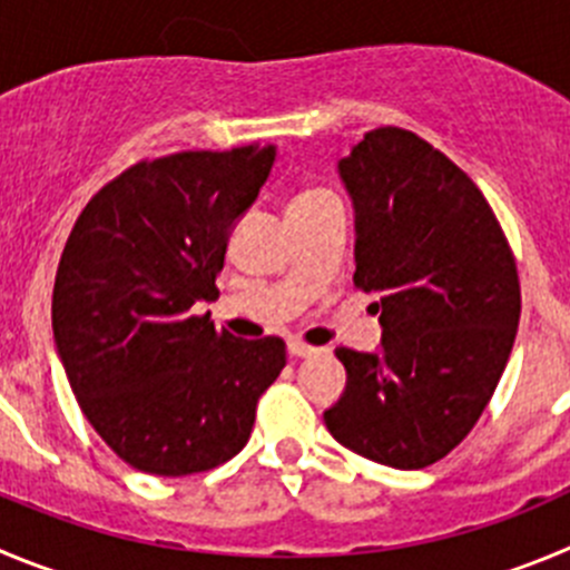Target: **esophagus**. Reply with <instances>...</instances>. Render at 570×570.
<instances>
[{"label":"esophagus","instance_id":"1","mask_svg":"<svg viewBox=\"0 0 570 570\" xmlns=\"http://www.w3.org/2000/svg\"><path fill=\"white\" fill-rule=\"evenodd\" d=\"M286 351H289L292 357H315L317 354L315 345H306L301 343V340H289V343H286Z\"/></svg>","mask_w":570,"mask_h":570}]
</instances>
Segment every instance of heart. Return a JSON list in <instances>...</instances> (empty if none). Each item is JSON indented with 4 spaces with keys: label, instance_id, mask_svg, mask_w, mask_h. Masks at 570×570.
Masks as SVG:
<instances>
[{
    "label": "heart",
    "instance_id": "heart-1",
    "mask_svg": "<svg viewBox=\"0 0 570 570\" xmlns=\"http://www.w3.org/2000/svg\"><path fill=\"white\" fill-rule=\"evenodd\" d=\"M323 194H303V196H297L295 202H292V205H301V202H312V199H321Z\"/></svg>",
    "mask_w": 570,
    "mask_h": 570
}]
</instances>
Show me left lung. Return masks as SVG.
Wrapping results in <instances>:
<instances>
[{
	"instance_id": "obj_1",
	"label": "left lung",
	"mask_w": 570,
	"mask_h": 570,
	"mask_svg": "<svg viewBox=\"0 0 570 570\" xmlns=\"http://www.w3.org/2000/svg\"><path fill=\"white\" fill-rule=\"evenodd\" d=\"M337 174L354 205V284L374 297L382 343L334 351L345 391L323 422L351 453L422 470L461 444L507 368L514 255L478 185L413 131H368Z\"/></svg>"
}]
</instances>
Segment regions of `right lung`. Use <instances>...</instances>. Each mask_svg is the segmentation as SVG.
I'll list each match as a JSON object with an SVG mask.
<instances>
[{
  "instance_id": "add662e5",
  "label": "right lung",
  "mask_w": 570,
  "mask_h": 570,
  "mask_svg": "<svg viewBox=\"0 0 570 570\" xmlns=\"http://www.w3.org/2000/svg\"><path fill=\"white\" fill-rule=\"evenodd\" d=\"M275 146L137 163L89 199L52 289V337L83 416L126 464L163 478L247 444L284 340L216 332L190 306L216 292L227 238L273 171Z\"/></svg>"
}]
</instances>
